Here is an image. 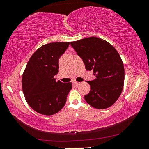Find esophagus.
<instances>
[{
  "mask_svg": "<svg viewBox=\"0 0 149 149\" xmlns=\"http://www.w3.org/2000/svg\"><path fill=\"white\" fill-rule=\"evenodd\" d=\"M73 84H74L75 85H79L80 83L77 82V81H74V82H73Z\"/></svg>",
  "mask_w": 149,
  "mask_h": 149,
  "instance_id": "esophagus-1",
  "label": "esophagus"
}]
</instances>
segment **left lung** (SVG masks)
<instances>
[{
    "instance_id": "8db88e82",
    "label": "left lung",
    "mask_w": 149,
    "mask_h": 149,
    "mask_svg": "<svg viewBox=\"0 0 149 149\" xmlns=\"http://www.w3.org/2000/svg\"><path fill=\"white\" fill-rule=\"evenodd\" d=\"M81 58L87 71L96 79L87 81L91 90L84 96L88 104L97 109L109 108L116 102L124 84V67L119 53L109 42L98 37H87L70 42Z\"/></svg>"
}]
</instances>
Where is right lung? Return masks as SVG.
Instances as JSON below:
<instances>
[{
  "label": "right lung",
  "mask_w": 149,
  "mask_h": 149,
  "mask_svg": "<svg viewBox=\"0 0 149 149\" xmlns=\"http://www.w3.org/2000/svg\"><path fill=\"white\" fill-rule=\"evenodd\" d=\"M70 42H50L35 51L27 62L22 75V90L27 104L39 114H56L64 107L72 83L56 81L60 57Z\"/></svg>",
  "instance_id": "obj_1"
}]
</instances>
